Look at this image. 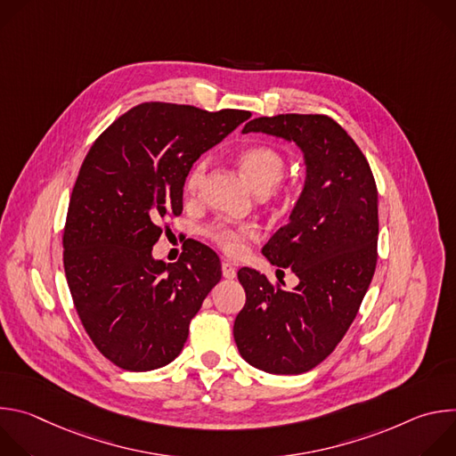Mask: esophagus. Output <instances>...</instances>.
<instances>
[{"label":"esophagus","instance_id":"1","mask_svg":"<svg viewBox=\"0 0 456 456\" xmlns=\"http://www.w3.org/2000/svg\"><path fill=\"white\" fill-rule=\"evenodd\" d=\"M222 274H224V278H227V280H234V278H236V269L232 267V264L222 262Z\"/></svg>","mask_w":456,"mask_h":456}]
</instances>
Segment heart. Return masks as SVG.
Segmentation results:
<instances>
[{
    "label": "heart",
    "mask_w": 456,
    "mask_h": 456,
    "mask_svg": "<svg viewBox=\"0 0 456 456\" xmlns=\"http://www.w3.org/2000/svg\"><path fill=\"white\" fill-rule=\"evenodd\" d=\"M240 166H241L245 178L257 192H267L281 182V178L287 171V159L276 148L252 146V148H247L240 155ZM206 169H208L206 159L199 160L192 166V169L189 171L187 180H185V189L189 192H194L200 187V183L206 176ZM206 234L227 254H240L245 247V241L254 238L256 229L247 224L215 222V224L208 225Z\"/></svg>",
    "instance_id": "heart-1"
}]
</instances>
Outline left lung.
<instances>
[{
  "label": "left lung",
  "instance_id": "left-lung-1",
  "mask_svg": "<svg viewBox=\"0 0 456 456\" xmlns=\"http://www.w3.org/2000/svg\"><path fill=\"white\" fill-rule=\"evenodd\" d=\"M294 142L306 178L290 220L264 247L299 283L285 289L243 267L245 305L234 321L240 355L254 368L297 375L327 359L354 322L377 265V185L359 146L327 115L257 117L243 134Z\"/></svg>",
  "mask_w": 456,
  "mask_h": 456
}]
</instances>
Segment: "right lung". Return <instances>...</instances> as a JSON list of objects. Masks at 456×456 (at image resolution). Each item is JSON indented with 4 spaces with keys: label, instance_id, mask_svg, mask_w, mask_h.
<instances>
[{
    "label": "right lung",
    "instance_id": "obj_1",
    "mask_svg": "<svg viewBox=\"0 0 456 456\" xmlns=\"http://www.w3.org/2000/svg\"><path fill=\"white\" fill-rule=\"evenodd\" d=\"M250 117L144 102L118 117L90 148L62 232V264L83 327L127 371L169 364L189 322L222 278L215 250L194 241L176 264L151 256L160 222L182 213L192 164Z\"/></svg>",
    "mask_w": 456,
    "mask_h": 456
}]
</instances>
